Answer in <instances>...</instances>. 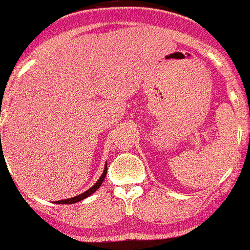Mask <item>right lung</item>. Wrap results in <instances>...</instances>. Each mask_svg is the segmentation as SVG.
Listing matches in <instances>:
<instances>
[{
    "label": "right lung",
    "instance_id": "add662e5",
    "mask_svg": "<svg viewBox=\"0 0 250 250\" xmlns=\"http://www.w3.org/2000/svg\"><path fill=\"white\" fill-rule=\"evenodd\" d=\"M106 173H107V168L104 167V173H102V176L100 177V180L97 181V182H96L95 185H93V186L91 187V188L87 189V191H86V192H83V193H81V195L76 196V197L67 198V200H62V201H57V204H67V205H69V204H76V202L81 201V200H83V198L88 197L89 195H92L93 192H96V189H99V188H100V186H101L102 182H104V177H106Z\"/></svg>",
    "mask_w": 250,
    "mask_h": 250
}]
</instances>
